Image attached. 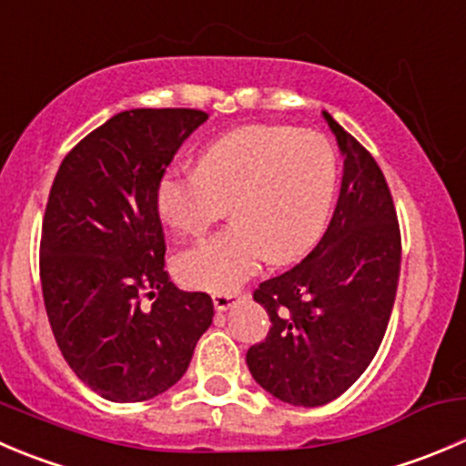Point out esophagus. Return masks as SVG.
<instances>
[{"label":"esophagus","mask_w":466,"mask_h":466,"mask_svg":"<svg viewBox=\"0 0 466 466\" xmlns=\"http://www.w3.org/2000/svg\"><path fill=\"white\" fill-rule=\"evenodd\" d=\"M211 300H214V307L218 311H225V309H229V307L234 305V302L238 300V293L237 291H229V293H214V298H211Z\"/></svg>","instance_id":"esophagus-1"}]
</instances>
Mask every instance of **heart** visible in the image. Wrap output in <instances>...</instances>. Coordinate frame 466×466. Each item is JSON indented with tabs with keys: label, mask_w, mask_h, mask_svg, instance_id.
Instances as JSON below:
<instances>
[{
	"label": "heart",
	"mask_w": 466,
	"mask_h": 466,
	"mask_svg": "<svg viewBox=\"0 0 466 466\" xmlns=\"http://www.w3.org/2000/svg\"><path fill=\"white\" fill-rule=\"evenodd\" d=\"M339 182L328 137L289 125H246L202 150L198 170L170 173L157 191L159 214L182 237H202L232 207L234 225L182 252L188 287L229 293L261 261L302 259L323 234Z\"/></svg>",
	"instance_id": "b5f03b06"
}]
</instances>
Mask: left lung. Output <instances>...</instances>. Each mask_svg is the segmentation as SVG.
<instances>
[{
    "instance_id": "left-lung-1",
    "label": "left lung",
    "mask_w": 466,
    "mask_h": 466,
    "mask_svg": "<svg viewBox=\"0 0 466 466\" xmlns=\"http://www.w3.org/2000/svg\"><path fill=\"white\" fill-rule=\"evenodd\" d=\"M325 123L343 155L332 220L319 246L287 273L255 289L268 311L264 341L248 348L252 378L300 408L341 396L376 358L400 275V228L394 198L371 152L328 111Z\"/></svg>"
}]
</instances>
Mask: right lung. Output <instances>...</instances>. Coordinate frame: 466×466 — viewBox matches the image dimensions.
<instances>
[{
  "label": "right lung",
  "mask_w": 466,
  "mask_h": 466,
  "mask_svg": "<svg viewBox=\"0 0 466 466\" xmlns=\"http://www.w3.org/2000/svg\"><path fill=\"white\" fill-rule=\"evenodd\" d=\"M207 118L198 108L118 113L67 152L49 191L40 234L49 325L67 367L113 403L170 390L214 319L207 293L168 279L157 207L166 168Z\"/></svg>",
  "instance_id": "1"
}]
</instances>
